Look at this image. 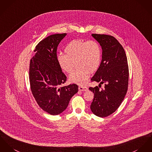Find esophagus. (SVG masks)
I'll use <instances>...</instances> for the list:
<instances>
[{
    "mask_svg": "<svg viewBox=\"0 0 152 152\" xmlns=\"http://www.w3.org/2000/svg\"><path fill=\"white\" fill-rule=\"evenodd\" d=\"M79 91H86L88 90V88L86 87L79 86Z\"/></svg>",
    "mask_w": 152,
    "mask_h": 152,
    "instance_id": "34e87169",
    "label": "esophagus"
}]
</instances>
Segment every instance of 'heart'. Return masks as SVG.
Instances as JSON below:
<instances>
[{"mask_svg": "<svg viewBox=\"0 0 152 152\" xmlns=\"http://www.w3.org/2000/svg\"><path fill=\"white\" fill-rule=\"evenodd\" d=\"M64 51L65 54H58L57 56L60 68L70 73L76 62L77 66L80 68L69 75V80L79 85L85 84L90 70H96L100 65L101 49L99 45L94 40H74L66 46Z\"/></svg>", "mask_w": 152, "mask_h": 152, "instance_id": "b5f03b06", "label": "heart"}]
</instances>
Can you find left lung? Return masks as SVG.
Returning a JSON list of instances; mask_svg holds the SVG:
<instances>
[{"instance_id":"left-lung-1","label":"left lung","mask_w":152,"mask_h":152,"mask_svg":"<svg viewBox=\"0 0 152 152\" xmlns=\"http://www.w3.org/2000/svg\"><path fill=\"white\" fill-rule=\"evenodd\" d=\"M99 43L102 53L100 65L91 80L105 83L101 90L98 86L90 87L94 94L90 106L94 114L105 117L114 113L123 102L128 89L129 66L125 51L110 35L92 34Z\"/></svg>"}]
</instances>
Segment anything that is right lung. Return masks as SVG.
Wrapping results in <instances>:
<instances>
[{"label": "right lung", "instance_id": "1", "mask_svg": "<svg viewBox=\"0 0 152 152\" xmlns=\"http://www.w3.org/2000/svg\"><path fill=\"white\" fill-rule=\"evenodd\" d=\"M66 34H54L36 46L31 59L29 80L32 94L37 104L51 115H58L68 107L71 98L78 91L75 84L62 87L66 77L57 60V47Z\"/></svg>", "mask_w": 152, "mask_h": 152}]
</instances>
